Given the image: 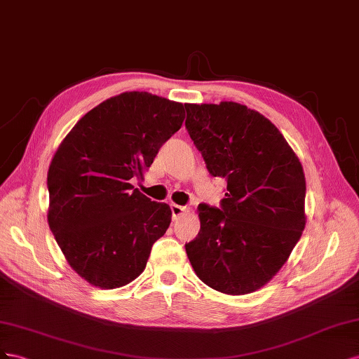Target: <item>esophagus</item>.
Here are the masks:
<instances>
[{
  "mask_svg": "<svg viewBox=\"0 0 359 359\" xmlns=\"http://www.w3.org/2000/svg\"><path fill=\"white\" fill-rule=\"evenodd\" d=\"M188 209L185 206H179V204H171V213H172V219L180 218L182 215H185Z\"/></svg>",
  "mask_w": 359,
  "mask_h": 359,
  "instance_id": "1",
  "label": "esophagus"
}]
</instances>
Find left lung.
Returning <instances> with one entry per match:
<instances>
[{
    "mask_svg": "<svg viewBox=\"0 0 359 359\" xmlns=\"http://www.w3.org/2000/svg\"><path fill=\"white\" fill-rule=\"evenodd\" d=\"M187 129L213 177L227 182L221 209L198 206V236L185 245L198 278L225 294L262 289L305 229V176L271 120L236 102L185 104Z\"/></svg>",
    "mask_w": 359,
    "mask_h": 359,
    "instance_id": "left-lung-1",
    "label": "left lung"
}]
</instances>
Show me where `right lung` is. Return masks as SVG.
Instances as JSON below:
<instances>
[{"mask_svg":"<svg viewBox=\"0 0 359 359\" xmlns=\"http://www.w3.org/2000/svg\"><path fill=\"white\" fill-rule=\"evenodd\" d=\"M185 120L179 102L125 91L81 118L48 170V224L70 268L99 289H118L146 269L171 209L134 188Z\"/></svg>","mask_w":359,"mask_h":359,"instance_id":"1","label":"right lung"}]
</instances>
